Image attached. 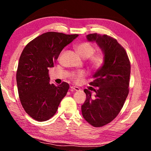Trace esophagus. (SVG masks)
Wrapping results in <instances>:
<instances>
[{"label":"esophagus","mask_w":151,"mask_h":151,"mask_svg":"<svg viewBox=\"0 0 151 151\" xmlns=\"http://www.w3.org/2000/svg\"><path fill=\"white\" fill-rule=\"evenodd\" d=\"M70 89L72 91H80V88L77 87V86H71Z\"/></svg>","instance_id":"obj_1"}]
</instances>
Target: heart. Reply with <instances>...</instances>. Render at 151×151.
Here are the masks:
<instances>
[{"label": "heart", "mask_w": 151, "mask_h": 151, "mask_svg": "<svg viewBox=\"0 0 151 151\" xmlns=\"http://www.w3.org/2000/svg\"><path fill=\"white\" fill-rule=\"evenodd\" d=\"M74 48L77 54L84 59H88L89 65L93 69L96 70L100 68L103 65L104 62V55L101 52L94 54L95 52V48L91 43L88 42H81L74 45ZM84 73L80 72L78 74L71 75L73 79H79L84 76Z\"/></svg>", "instance_id": "heart-1"}]
</instances>
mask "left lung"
<instances>
[{"instance_id":"1","label":"left lung","mask_w":151,"mask_h":151,"mask_svg":"<svg viewBox=\"0 0 151 151\" xmlns=\"http://www.w3.org/2000/svg\"><path fill=\"white\" fill-rule=\"evenodd\" d=\"M86 39L100 47L104 62L90 83L97 87L94 98H91L90 91L84 90L86 98L81 106L82 114L92 126L101 127L115 119L124 105L129 92L131 64L124 48L116 39L96 33L88 35Z\"/></svg>"}]
</instances>
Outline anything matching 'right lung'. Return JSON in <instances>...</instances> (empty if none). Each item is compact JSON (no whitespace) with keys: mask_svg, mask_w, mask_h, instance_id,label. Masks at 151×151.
I'll return each mask as SVG.
<instances>
[{"mask_svg":"<svg viewBox=\"0 0 151 151\" xmlns=\"http://www.w3.org/2000/svg\"><path fill=\"white\" fill-rule=\"evenodd\" d=\"M78 36L45 32L22 50L17 71L18 92L25 112L36 121H46L54 116L67 93L68 83H50L48 69L54 67L62 50Z\"/></svg>","mask_w":151,"mask_h":151,"instance_id":"obj_1","label":"right lung"}]
</instances>
